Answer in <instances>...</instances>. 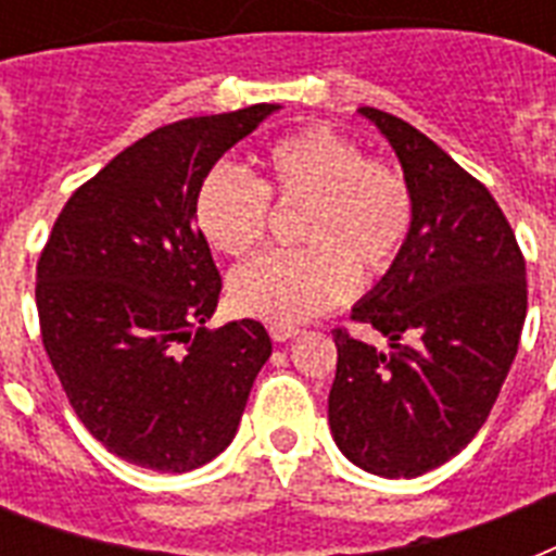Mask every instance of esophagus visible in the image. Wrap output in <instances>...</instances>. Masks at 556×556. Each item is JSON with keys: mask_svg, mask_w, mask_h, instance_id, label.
I'll list each match as a JSON object with an SVG mask.
<instances>
[{"mask_svg": "<svg viewBox=\"0 0 556 556\" xmlns=\"http://www.w3.org/2000/svg\"><path fill=\"white\" fill-rule=\"evenodd\" d=\"M268 334L277 340V343H286V340L296 338V334H300V329H296V326H286V323H270Z\"/></svg>", "mask_w": 556, "mask_h": 556, "instance_id": "esophagus-1", "label": "esophagus"}]
</instances>
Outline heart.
<instances>
[{
	"label": "heart",
	"mask_w": 556,
	"mask_h": 556,
	"mask_svg": "<svg viewBox=\"0 0 556 556\" xmlns=\"http://www.w3.org/2000/svg\"><path fill=\"white\" fill-rule=\"evenodd\" d=\"M277 204H305L296 242L303 251L268 253L230 279L236 312L268 323L314 320L355 286L380 279L404 253L415 204L406 178L366 161L352 138L312 126L268 147L262 176L210 169L195 192V225L216 251L242 260L268 233Z\"/></svg>",
	"instance_id": "b5f03b06"
}]
</instances>
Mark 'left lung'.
Segmentation results:
<instances>
[{
  "label": "left lung",
  "instance_id": "left-lung-1",
  "mask_svg": "<svg viewBox=\"0 0 556 556\" xmlns=\"http://www.w3.org/2000/svg\"><path fill=\"white\" fill-rule=\"evenodd\" d=\"M361 115L395 150L415 222L392 270L352 308L387 352L334 329L329 427L352 465L413 479L488 421L526 323V260L488 187L401 117Z\"/></svg>",
  "mask_w": 556,
  "mask_h": 556
}]
</instances>
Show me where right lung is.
Segmentation results:
<instances>
[{"mask_svg":"<svg viewBox=\"0 0 556 556\" xmlns=\"http://www.w3.org/2000/svg\"><path fill=\"white\" fill-rule=\"evenodd\" d=\"M277 103L161 126L86 181L37 262L42 346L68 404L115 456L187 473L233 441L270 357L256 320L204 329L222 291L195 227L201 178Z\"/></svg>","mask_w":556,"mask_h":556,"instance_id":"right-lung-1","label":"right lung"}]
</instances>
